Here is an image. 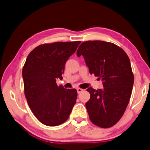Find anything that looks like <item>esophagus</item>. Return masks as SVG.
<instances>
[{
  "label": "esophagus",
  "instance_id": "obj_1",
  "mask_svg": "<svg viewBox=\"0 0 150 150\" xmlns=\"http://www.w3.org/2000/svg\"><path fill=\"white\" fill-rule=\"evenodd\" d=\"M83 89H82L78 88V89H77V92H78V94H80V93L83 91Z\"/></svg>",
  "mask_w": 150,
  "mask_h": 150
}]
</instances>
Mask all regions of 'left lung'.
Instances as JSON below:
<instances>
[{
	"instance_id": "obj_1",
	"label": "left lung",
	"mask_w": 150,
	"mask_h": 150,
	"mask_svg": "<svg viewBox=\"0 0 150 150\" xmlns=\"http://www.w3.org/2000/svg\"><path fill=\"white\" fill-rule=\"evenodd\" d=\"M90 74L98 76L103 88L87 89L90 99L86 103L89 119L102 128L118 122L131 98L134 76L127 53L116 45L104 41H86L79 46Z\"/></svg>"
}]
</instances>
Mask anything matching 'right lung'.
I'll list each match as a JSON object with an SVG mask.
<instances>
[{
    "mask_svg": "<svg viewBox=\"0 0 150 150\" xmlns=\"http://www.w3.org/2000/svg\"><path fill=\"white\" fill-rule=\"evenodd\" d=\"M80 41L42 44L31 52L23 68L24 91L35 117L47 126L61 125L69 118L77 98L75 89L57 86L64 65Z\"/></svg>",
    "mask_w": 150,
    "mask_h": 150,
    "instance_id": "1",
    "label": "right lung"
}]
</instances>
